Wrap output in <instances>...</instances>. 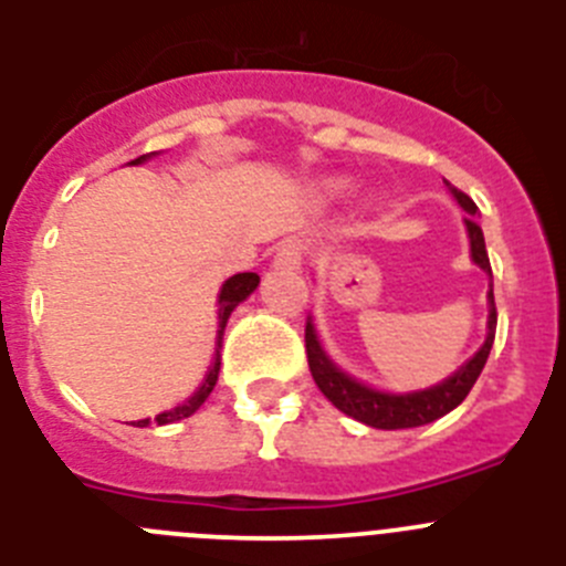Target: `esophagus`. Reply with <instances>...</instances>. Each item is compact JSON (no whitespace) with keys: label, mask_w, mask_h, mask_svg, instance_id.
<instances>
[{"label":"esophagus","mask_w":566,"mask_h":566,"mask_svg":"<svg viewBox=\"0 0 566 566\" xmlns=\"http://www.w3.org/2000/svg\"><path fill=\"white\" fill-rule=\"evenodd\" d=\"M303 254H306V243L297 238H289L283 240L274 252V263L277 266H286V269H297L303 263Z\"/></svg>","instance_id":"1"}]
</instances>
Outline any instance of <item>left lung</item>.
<instances>
[{"mask_svg":"<svg viewBox=\"0 0 566 566\" xmlns=\"http://www.w3.org/2000/svg\"><path fill=\"white\" fill-rule=\"evenodd\" d=\"M453 198L468 209L470 214H476V203L470 201L462 189L451 187ZM470 234V254L476 260L479 266L493 277L490 272L488 249H484V234L473 218H464ZM490 297V317H488V339L479 348L468 363L459 368L453 377H448L444 382L431 385L424 391H411V394H385L377 388H368V385L357 382L348 374H343L332 359L323 354L317 343V334H314L312 323H306V354H308V368H312V377L317 382V388L326 394L328 402L334 408H339L343 413L354 417L357 422L371 424V428H382V431H397V428H417V424H428L433 419L444 417L448 411H453L459 402L470 394L473 382L482 374L484 363H488V354L493 348V337H496V300H493V289L488 292Z\"/></svg>","mask_w":566,"mask_h":566,"instance_id":"8db88e82","label":"left lung"}]
</instances>
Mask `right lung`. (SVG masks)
Listing matches in <instances>:
<instances>
[{"label": "right lung", "instance_id": "add662e5", "mask_svg": "<svg viewBox=\"0 0 566 566\" xmlns=\"http://www.w3.org/2000/svg\"><path fill=\"white\" fill-rule=\"evenodd\" d=\"M142 161H144V155H142V158H135L133 164H142ZM258 283H260V277L254 272H240V274H234V277H229L227 283H223L221 297H218V306H221V308H218V343H214L212 368H209L207 377H203L201 388H198V391H195L192 397L187 399V402H181L178 408H172V411L158 413V417H155V422L167 424V422H175V419L192 417V413L203 405V399L212 394L214 382H218V371H221V352H218V348H221V337H223V328H227L229 314L234 312V306H238L240 300H247L249 294L258 289ZM147 424H149V419H142V422H138V428H147Z\"/></svg>", "mask_w": 566, "mask_h": 566}]
</instances>
